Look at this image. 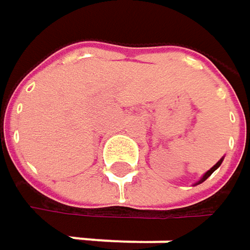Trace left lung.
Listing matches in <instances>:
<instances>
[{
    "mask_svg": "<svg viewBox=\"0 0 250 250\" xmlns=\"http://www.w3.org/2000/svg\"><path fill=\"white\" fill-rule=\"evenodd\" d=\"M222 162H223V158H222V159H220V161H219V162H217V164H216V165H214V167H213V168H211L210 171H207L206 174L203 175V178H201V179H200V181H198V182H197L195 185H198V184H201V182H204V181H206V179H207V178H208L210 175L213 174V172H214V171H216V169H217V168H219V167L222 165Z\"/></svg>",
    "mask_w": 250,
    "mask_h": 250,
    "instance_id": "8db88e82",
    "label": "left lung"
}]
</instances>
